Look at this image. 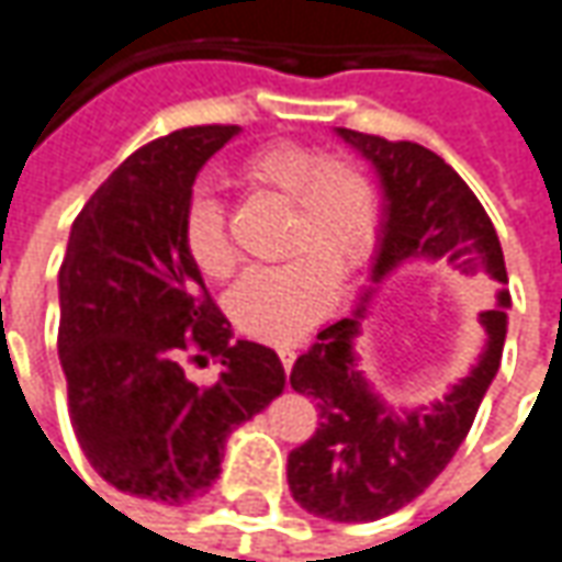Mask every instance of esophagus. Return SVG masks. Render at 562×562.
Wrapping results in <instances>:
<instances>
[{
  "label": "esophagus",
  "instance_id": "34e87169",
  "mask_svg": "<svg viewBox=\"0 0 562 562\" xmlns=\"http://www.w3.org/2000/svg\"><path fill=\"white\" fill-rule=\"evenodd\" d=\"M277 353H280L282 369H285V372H292V366H295V350H292V347H280Z\"/></svg>",
  "mask_w": 562,
  "mask_h": 562
}]
</instances>
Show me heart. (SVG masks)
Listing matches in <instances>:
<instances>
[{"label":"heart","instance_id":"b5f03b06","mask_svg":"<svg viewBox=\"0 0 562 562\" xmlns=\"http://www.w3.org/2000/svg\"><path fill=\"white\" fill-rule=\"evenodd\" d=\"M251 193L289 205L282 251L295 255L280 267H258L227 292L233 326L267 341L289 345L323 319L335 304V277L369 258L378 233V196L366 171L347 159L301 144H270L239 166ZM187 258L205 280H224L236 267L221 202L200 193L184 212Z\"/></svg>","mask_w":562,"mask_h":562}]
</instances>
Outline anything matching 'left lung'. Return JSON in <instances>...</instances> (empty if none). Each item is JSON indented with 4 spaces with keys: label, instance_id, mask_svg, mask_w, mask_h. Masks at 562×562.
Here are the masks:
<instances>
[{
    "label": "left lung",
    "instance_id": "8db88e82",
    "mask_svg": "<svg viewBox=\"0 0 562 562\" xmlns=\"http://www.w3.org/2000/svg\"><path fill=\"white\" fill-rule=\"evenodd\" d=\"M335 135L372 162L384 209L372 258V285L357 311L316 335L292 366V387L316 400L319 427L289 456V490L313 517L335 522L381 520L406 507L437 480L471 430L476 409L502 366L510 295L480 313L486 345L480 360L442 400L391 406L360 372L357 338L366 304L384 277L406 261H440L461 273L507 282L505 255L486 209L452 166L412 140H384L350 128Z\"/></svg>",
    "mask_w": 562,
    "mask_h": 562
}]
</instances>
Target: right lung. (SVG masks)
I'll return each instance as SVG.
<instances>
[{"instance_id":"right-lung-1","label":"right lung","mask_w":562,"mask_h":562,"mask_svg":"<svg viewBox=\"0 0 562 562\" xmlns=\"http://www.w3.org/2000/svg\"><path fill=\"white\" fill-rule=\"evenodd\" d=\"M236 135L196 125L132 153L72 221L57 273L76 440L110 486L166 505L212 490L227 437L285 387L270 347L233 341L184 249L193 181ZM193 346L222 362L209 389L183 375Z\"/></svg>"}]
</instances>
